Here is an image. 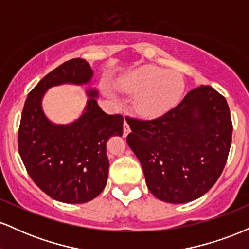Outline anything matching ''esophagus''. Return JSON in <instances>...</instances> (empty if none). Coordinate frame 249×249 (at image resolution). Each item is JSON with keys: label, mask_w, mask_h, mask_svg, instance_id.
I'll list each match as a JSON object with an SVG mask.
<instances>
[{"label": "esophagus", "mask_w": 249, "mask_h": 249, "mask_svg": "<svg viewBox=\"0 0 249 249\" xmlns=\"http://www.w3.org/2000/svg\"><path fill=\"white\" fill-rule=\"evenodd\" d=\"M130 126H128V123L126 119L124 121V125H123V133H124V137H126L128 132H130Z\"/></svg>", "instance_id": "1"}]
</instances>
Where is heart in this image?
I'll return each instance as SVG.
<instances>
[{"label":"heart","mask_w":249,"mask_h":249,"mask_svg":"<svg viewBox=\"0 0 249 249\" xmlns=\"http://www.w3.org/2000/svg\"><path fill=\"white\" fill-rule=\"evenodd\" d=\"M127 92H139L134 107L142 115L156 117L178 104L185 91L181 73L156 65H144L131 71L118 83Z\"/></svg>","instance_id":"obj_1"}]
</instances>
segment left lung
I'll return each mask as SVG.
<instances>
[{"mask_svg": "<svg viewBox=\"0 0 249 249\" xmlns=\"http://www.w3.org/2000/svg\"><path fill=\"white\" fill-rule=\"evenodd\" d=\"M126 121V141L141 161L148 190L171 204L204 196L221 176L232 144L226 98L210 85L193 89L154 119Z\"/></svg>", "mask_w": 249, "mask_h": 249, "instance_id": "obj_1", "label": "left lung"}]
</instances>
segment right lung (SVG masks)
<instances>
[{"label": "right lung", "instance_id": "obj_1", "mask_svg": "<svg viewBox=\"0 0 249 249\" xmlns=\"http://www.w3.org/2000/svg\"><path fill=\"white\" fill-rule=\"evenodd\" d=\"M93 71L87 61L73 58L44 76L25 99L18 128V152L30 178L44 193L67 204L95 199L107 181V142L123 134L122 115H107L88 90L85 112L69 125H55L42 111L48 89L63 83L85 84Z\"/></svg>", "mask_w": 249, "mask_h": 249}]
</instances>
